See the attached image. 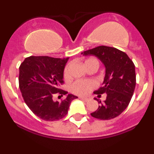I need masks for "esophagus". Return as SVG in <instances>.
Segmentation results:
<instances>
[{"instance_id":"34e87169","label":"esophagus","mask_w":154,"mask_h":154,"mask_svg":"<svg viewBox=\"0 0 154 154\" xmlns=\"http://www.w3.org/2000/svg\"><path fill=\"white\" fill-rule=\"evenodd\" d=\"M79 99H83L84 101H85V102H87V101H89V99H88V98H85V97H82V96H80V97H79Z\"/></svg>"}]
</instances>
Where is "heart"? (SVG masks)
<instances>
[{
    "mask_svg": "<svg viewBox=\"0 0 154 154\" xmlns=\"http://www.w3.org/2000/svg\"><path fill=\"white\" fill-rule=\"evenodd\" d=\"M91 65H96L99 66V61L95 58H88L85 61V66L87 67ZM64 77L68 79L70 78V66L67 65L64 70ZM96 86V82L93 80H78L71 85V91L79 96H86Z\"/></svg>",
    "mask_w": 154,
    "mask_h": 154,
    "instance_id": "heart-1",
    "label": "heart"
}]
</instances>
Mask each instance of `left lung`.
<instances>
[{
  "instance_id": "obj_1",
  "label": "left lung",
  "mask_w": 154,
  "mask_h": 154,
  "mask_svg": "<svg viewBox=\"0 0 154 154\" xmlns=\"http://www.w3.org/2000/svg\"><path fill=\"white\" fill-rule=\"evenodd\" d=\"M83 55H95L106 67L103 86L94 94L99 97L106 93V99L99 102V108L91 113L99 119H111L120 115L128 106L136 86L135 65L126 53L108 46H98L82 52Z\"/></svg>"
}]
</instances>
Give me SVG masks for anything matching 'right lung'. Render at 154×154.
<instances>
[{"instance_id": "1", "label": "right lung", "mask_w": 154, "mask_h": 154, "mask_svg": "<svg viewBox=\"0 0 154 154\" xmlns=\"http://www.w3.org/2000/svg\"><path fill=\"white\" fill-rule=\"evenodd\" d=\"M69 58L30 56L19 67V88L30 109L45 121H55L67 115L70 104L77 96L69 94L62 102L54 101L55 94L66 95L59 89Z\"/></svg>"}]
</instances>
